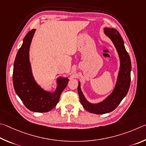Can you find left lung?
<instances>
[{"mask_svg":"<svg viewBox=\"0 0 146 146\" xmlns=\"http://www.w3.org/2000/svg\"><path fill=\"white\" fill-rule=\"evenodd\" d=\"M104 32L113 42L119 54L121 66L116 85L112 93L105 100L98 104H92L86 101L81 90L79 82L78 92L83 108L92 113L104 114L114 110L126 96L131 81V65L129 56L125 48L124 41L118 31L113 28L105 27Z\"/></svg>","mask_w":146,"mask_h":146,"instance_id":"8db88e82","label":"left lung"}]
</instances>
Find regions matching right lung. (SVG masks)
I'll return each instance as SVG.
<instances>
[{
	"label": "right lung",
	"instance_id": "right-lung-1",
	"mask_svg": "<svg viewBox=\"0 0 146 146\" xmlns=\"http://www.w3.org/2000/svg\"><path fill=\"white\" fill-rule=\"evenodd\" d=\"M36 29L27 33L18 51L14 62L13 83L15 92L27 109L35 112H47L54 108L61 94L67 85L68 79L59 78L54 92L43 90L33 78L29 62V51Z\"/></svg>",
	"mask_w": 146,
	"mask_h": 146
}]
</instances>
